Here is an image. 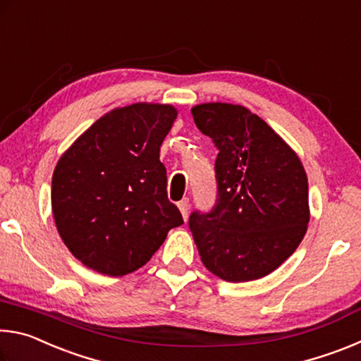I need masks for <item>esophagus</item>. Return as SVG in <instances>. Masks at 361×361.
Returning <instances> with one entry per match:
<instances>
[{
    "instance_id": "1",
    "label": "esophagus",
    "mask_w": 361,
    "mask_h": 361,
    "mask_svg": "<svg viewBox=\"0 0 361 361\" xmlns=\"http://www.w3.org/2000/svg\"><path fill=\"white\" fill-rule=\"evenodd\" d=\"M178 209H180V212H181V215H183V218H185V221L188 219V213H189V199H181L180 202H178Z\"/></svg>"
}]
</instances>
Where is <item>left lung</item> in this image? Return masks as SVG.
<instances>
[{
    "label": "left lung",
    "instance_id": "obj_1",
    "mask_svg": "<svg viewBox=\"0 0 361 361\" xmlns=\"http://www.w3.org/2000/svg\"><path fill=\"white\" fill-rule=\"evenodd\" d=\"M197 129L218 148V199L189 216L200 259L226 282H250L295 253L307 231V175L291 146L248 108L202 103Z\"/></svg>",
    "mask_w": 361,
    "mask_h": 361
}]
</instances>
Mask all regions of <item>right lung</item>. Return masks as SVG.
Returning a JSON list of instances; mask_svg holds the SVG:
<instances>
[{"label":"right lung","mask_w":361,"mask_h":361,"mask_svg":"<svg viewBox=\"0 0 361 361\" xmlns=\"http://www.w3.org/2000/svg\"><path fill=\"white\" fill-rule=\"evenodd\" d=\"M176 114L161 103L114 108L60 156L52 175L54 221L85 267L127 276L183 224L167 199V172L159 161Z\"/></svg>","instance_id":"1"}]
</instances>
